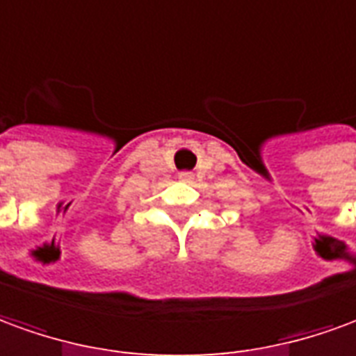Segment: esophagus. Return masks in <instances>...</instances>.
<instances>
[{
    "label": "esophagus",
    "mask_w": 356,
    "mask_h": 356,
    "mask_svg": "<svg viewBox=\"0 0 356 356\" xmlns=\"http://www.w3.org/2000/svg\"><path fill=\"white\" fill-rule=\"evenodd\" d=\"M191 178H193L191 172H180V180H191Z\"/></svg>",
    "instance_id": "34e87169"
}]
</instances>
